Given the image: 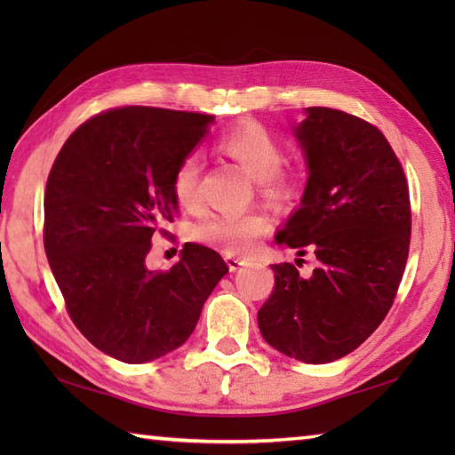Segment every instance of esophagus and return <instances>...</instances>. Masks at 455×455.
Segmentation results:
<instances>
[{"label":"esophagus","mask_w":455,"mask_h":455,"mask_svg":"<svg viewBox=\"0 0 455 455\" xmlns=\"http://www.w3.org/2000/svg\"><path fill=\"white\" fill-rule=\"evenodd\" d=\"M225 259H227V266H228L230 272H236V269H240L243 266H248L246 259L238 258V256H235V254H227Z\"/></svg>","instance_id":"1"}]
</instances>
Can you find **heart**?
I'll return each mask as SVG.
<instances>
[{"label": "heart", "mask_w": 455, "mask_h": 455, "mask_svg": "<svg viewBox=\"0 0 455 455\" xmlns=\"http://www.w3.org/2000/svg\"><path fill=\"white\" fill-rule=\"evenodd\" d=\"M217 148L235 158L250 176L259 181L262 196L269 201H287L293 196V181L282 172L285 150L282 142L259 123H244L227 131ZM201 160L196 152L181 156L172 173V193L181 207H196L199 201ZM272 222L262 212H212L193 227V236L215 244L228 254H248L258 240L269 233Z\"/></svg>", "instance_id": "b5f03b06"}]
</instances>
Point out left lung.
I'll use <instances>...</instances> for the list:
<instances>
[{
	"label": "left lung",
	"instance_id": "left-lung-1",
	"mask_svg": "<svg viewBox=\"0 0 455 455\" xmlns=\"http://www.w3.org/2000/svg\"><path fill=\"white\" fill-rule=\"evenodd\" d=\"M305 113L293 132L307 158V188L275 240L299 256L313 254L316 267L303 277L293 264H274L275 287L258 326L282 354L328 363L387 316L409 258L411 199L379 129L331 108Z\"/></svg>",
	"mask_w": 455,
	"mask_h": 455
}]
</instances>
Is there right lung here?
<instances>
[{
  "label": "right lung",
  "instance_id": "add662e5",
  "mask_svg": "<svg viewBox=\"0 0 455 455\" xmlns=\"http://www.w3.org/2000/svg\"><path fill=\"white\" fill-rule=\"evenodd\" d=\"M212 115L158 108L103 111L58 152L44 191V250L72 323L124 363H144L191 336L228 272L219 252L188 243L166 272L144 259L178 217L172 173Z\"/></svg>",
  "mask_w": 455,
  "mask_h": 455
}]
</instances>
